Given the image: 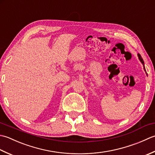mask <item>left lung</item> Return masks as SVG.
<instances>
[{
	"label": "left lung",
	"mask_w": 155,
	"mask_h": 155,
	"mask_svg": "<svg viewBox=\"0 0 155 155\" xmlns=\"http://www.w3.org/2000/svg\"><path fill=\"white\" fill-rule=\"evenodd\" d=\"M138 58H139V59H140V61L142 62V64H143V65H144V61H143V58H142V57H141V55L139 54V53H138ZM144 70H145V68H144ZM146 71V70H145Z\"/></svg>",
	"instance_id": "8db88e82"
}]
</instances>
